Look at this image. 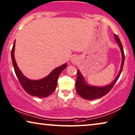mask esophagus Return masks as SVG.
<instances>
[{
    "mask_svg": "<svg viewBox=\"0 0 135 135\" xmlns=\"http://www.w3.org/2000/svg\"><path fill=\"white\" fill-rule=\"evenodd\" d=\"M72 61H73V62H76V59H73V60H72Z\"/></svg>",
    "mask_w": 135,
    "mask_h": 135,
    "instance_id": "obj_1",
    "label": "esophagus"
}]
</instances>
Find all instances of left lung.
Returning <instances> with one entry per match:
<instances>
[{
    "label": "left lung",
    "mask_w": 135,
    "mask_h": 135,
    "mask_svg": "<svg viewBox=\"0 0 135 135\" xmlns=\"http://www.w3.org/2000/svg\"><path fill=\"white\" fill-rule=\"evenodd\" d=\"M115 38L116 39L117 43H118L119 46L121 49V51L122 54V62L121 69L119 72V74L117 78L113 80V83H112L110 85H107L105 87H94L90 86V85H87L85 83L84 80L83 76L80 74L79 70H78V76H77V79L76 82V88L77 93L79 95L80 97H83V99L86 100H92L95 99H99L103 97V96L107 94H108L110 92V90L113 88L114 86L115 83H117V80L118 79L119 77L121 74L122 69H123L124 61H125V54H124V51L123 48V46L120 41V38L117 35L115 34Z\"/></svg>",
    "instance_id": "left-lung-1"
}]
</instances>
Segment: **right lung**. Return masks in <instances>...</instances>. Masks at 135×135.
<instances>
[{
    "mask_svg": "<svg viewBox=\"0 0 135 135\" xmlns=\"http://www.w3.org/2000/svg\"><path fill=\"white\" fill-rule=\"evenodd\" d=\"M15 40L14 41L13 47L11 51V57L15 74L18 78V81L26 92L30 95L38 97H46L51 95L55 91L57 85V79L59 74L65 69L67 64L56 68L48 76L38 80H30L25 78L20 69L17 67L14 57V50H15Z\"/></svg>",
    "mask_w": 135,
    "mask_h": 135,
    "instance_id": "1",
    "label": "right lung"
}]
</instances>
